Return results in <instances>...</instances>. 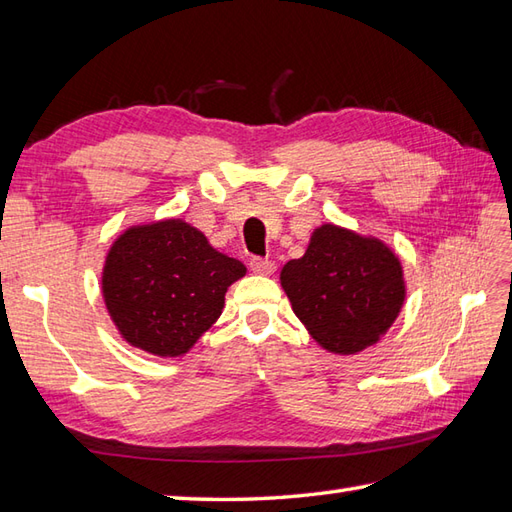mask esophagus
Segmentation results:
<instances>
[{
	"instance_id": "34e87169",
	"label": "esophagus",
	"mask_w": 512,
	"mask_h": 512,
	"mask_svg": "<svg viewBox=\"0 0 512 512\" xmlns=\"http://www.w3.org/2000/svg\"><path fill=\"white\" fill-rule=\"evenodd\" d=\"M250 270L257 275H273L275 273V262H270V259H259L253 257L250 259Z\"/></svg>"
}]
</instances>
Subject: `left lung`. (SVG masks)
<instances>
[{
    "label": "left lung",
    "mask_w": 512,
    "mask_h": 512,
    "mask_svg": "<svg viewBox=\"0 0 512 512\" xmlns=\"http://www.w3.org/2000/svg\"><path fill=\"white\" fill-rule=\"evenodd\" d=\"M279 279L312 339L334 354L374 345L407 295L394 250L336 224L314 228L306 253L290 259Z\"/></svg>",
    "instance_id": "8db88e82"
}]
</instances>
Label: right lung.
<instances>
[{"instance_id":"right-lung-1","label":"right lung","mask_w":512,"mask_h":512,"mask_svg":"<svg viewBox=\"0 0 512 512\" xmlns=\"http://www.w3.org/2000/svg\"><path fill=\"white\" fill-rule=\"evenodd\" d=\"M246 275L182 220L132 226L105 257L103 299L123 339L154 356H182L222 314L224 295Z\"/></svg>"}]
</instances>
